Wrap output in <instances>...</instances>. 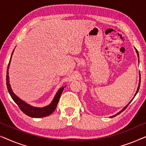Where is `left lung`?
<instances>
[{
  "label": "left lung",
  "instance_id": "obj_1",
  "mask_svg": "<svg viewBox=\"0 0 146 146\" xmlns=\"http://www.w3.org/2000/svg\"><path fill=\"white\" fill-rule=\"evenodd\" d=\"M135 50H136V52H137V56H138V58H139V54H138V52H137V50L136 49H135ZM139 58H138V62H139ZM141 78H140V73H139V86H138V87H137V91H136V92H135V95H134V96H135V95H136L137 94V92H138V90H139V86H140V80H141ZM133 100V99H132ZM132 100H131V101H132ZM131 101H130V102H129V104H127V106H125V107H124V108H123V110H121L120 111H119V112L118 113H116V114H115V115H112V116H111V117H114V116H116V115H118V114H119V113H120L121 112H122V111H123V110H124L125 109V108H126L127 107V106H128V105L129 104H130L131 102Z\"/></svg>",
  "mask_w": 146,
  "mask_h": 146
}]
</instances>
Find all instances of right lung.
I'll use <instances>...</instances> for the list:
<instances>
[{
    "instance_id": "right-lung-1",
    "label": "right lung",
    "mask_w": 146,
    "mask_h": 146,
    "mask_svg": "<svg viewBox=\"0 0 146 146\" xmlns=\"http://www.w3.org/2000/svg\"><path fill=\"white\" fill-rule=\"evenodd\" d=\"M13 53H12V55H13ZM12 55H11V59H10L9 65H8V68L7 71V86L8 91H9L11 98H13V100L15 101V102L18 105V106L19 107V108L21 109V110L23 111V113H25L26 115H29L30 117H43L48 116V115L51 114V113L55 110L57 106V104L58 103L60 98L61 96V94L62 93L64 87L61 88L59 89V90L57 92L52 102L48 106H45L44 108H37V107L32 106H31L30 104H28L27 103H26L25 102L22 100L21 99H20L19 97L17 96L14 94V92L11 89V85H10L9 84V68L10 63H11Z\"/></svg>"
}]
</instances>
